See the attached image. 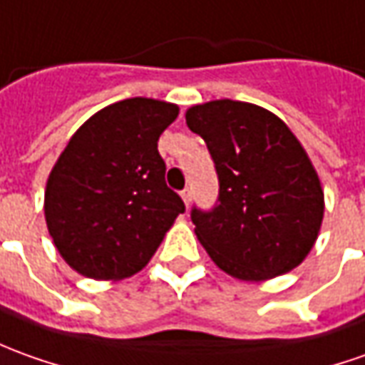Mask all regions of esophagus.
<instances>
[{
	"mask_svg": "<svg viewBox=\"0 0 365 365\" xmlns=\"http://www.w3.org/2000/svg\"><path fill=\"white\" fill-rule=\"evenodd\" d=\"M182 200L185 205H190V203H192V190H190V187H185V190L182 192Z\"/></svg>",
	"mask_w": 365,
	"mask_h": 365,
	"instance_id": "esophagus-1",
	"label": "esophagus"
}]
</instances>
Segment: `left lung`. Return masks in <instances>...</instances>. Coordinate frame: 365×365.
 <instances>
[{
	"label": "left lung",
	"mask_w": 365,
	"mask_h": 365,
	"mask_svg": "<svg viewBox=\"0 0 365 365\" xmlns=\"http://www.w3.org/2000/svg\"><path fill=\"white\" fill-rule=\"evenodd\" d=\"M215 163L220 197L192 210L195 235L220 269L266 282L297 267L316 244L324 190L306 150L276 113L234 99L185 111Z\"/></svg>",
	"instance_id": "1"
}]
</instances>
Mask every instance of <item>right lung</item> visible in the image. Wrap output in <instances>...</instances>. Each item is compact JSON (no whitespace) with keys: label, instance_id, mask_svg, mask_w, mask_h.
I'll return each mask as SVG.
<instances>
[{"label":"right lung","instance_id":"obj_1","mask_svg":"<svg viewBox=\"0 0 365 365\" xmlns=\"http://www.w3.org/2000/svg\"><path fill=\"white\" fill-rule=\"evenodd\" d=\"M178 113L162 99H121L93 113L61 151L43 212L53 245L78 274L106 282L138 274L185 212L158 151Z\"/></svg>","mask_w":365,"mask_h":365}]
</instances>
